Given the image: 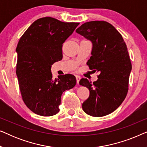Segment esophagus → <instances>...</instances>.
Instances as JSON below:
<instances>
[{
	"mask_svg": "<svg viewBox=\"0 0 147 147\" xmlns=\"http://www.w3.org/2000/svg\"><path fill=\"white\" fill-rule=\"evenodd\" d=\"M76 81H77V84H79V82H80V76H76Z\"/></svg>",
	"mask_w": 147,
	"mask_h": 147,
	"instance_id": "34e87169",
	"label": "esophagus"
}]
</instances>
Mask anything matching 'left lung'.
<instances>
[{"label": "left lung", "mask_w": 147, "mask_h": 147, "mask_svg": "<svg viewBox=\"0 0 147 147\" xmlns=\"http://www.w3.org/2000/svg\"><path fill=\"white\" fill-rule=\"evenodd\" d=\"M76 31L92 42V56L87 65L100 73L93 83L80 80V85L90 90L82 108L94 117L108 115L119 107L127 94L132 69L127 47L120 33L108 22H87Z\"/></svg>", "instance_id": "8db88e82"}]
</instances>
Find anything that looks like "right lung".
<instances>
[{"label":"right lung","mask_w":147,"mask_h":147,"mask_svg":"<svg viewBox=\"0 0 147 147\" xmlns=\"http://www.w3.org/2000/svg\"><path fill=\"white\" fill-rule=\"evenodd\" d=\"M79 23H64L47 17L34 21L18 43L17 74L26 106L38 115L51 116L59 112L64 91L73 88L71 74L53 79L51 65L63 57L62 46Z\"/></svg>","instance_id":"1"}]
</instances>
